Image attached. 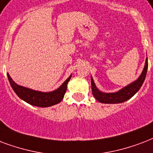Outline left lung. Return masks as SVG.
Masks as SVG:
<instances>
[{"mask_svg": "<svg viewBox=\"0 0 153 153\" xmlns=\"http://www.w3.org/2000/svg\"><path fill=\"white\" fill-rule=\"evenodd\" d=\"M147 71H148V58L145 60L144 70L138 79H136V81L131 82L130 84L127 85L126 87H123L118 91L112 92V93H106V92L100 91L96 87L94 79L91 76V79L92 94L99 102L102 103H112L113 104V103H120V102H125L129 99H131L135 94L137 93L139 90L140 89L146 77Z\"/></svg>", "mask_w": 153, "mask_h": 153, "instance_id": "8db88e82", "label": "left lung"}]
</instances>
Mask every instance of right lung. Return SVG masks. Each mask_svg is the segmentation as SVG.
<instances>
[{"label": "right lung", "instance_id": "obj_1", "mask_svg": "<svg viewBox=\"0 0 153 153\" xmlns=\"http://www.w3.org/2000/svg\"><path fill=\"white\" fill-rule=\"evenodd\" d=\"M7 76L12 88L20 99L33 106L39 108H48L53 105L58 104L62 100L66 91L67 83L71 78V74L58 89L50 92L39 91L20 86L12 79L9 74H7Z\"/></svg>", "mask_w": 153, "mask_h": 153}]
</instances>
